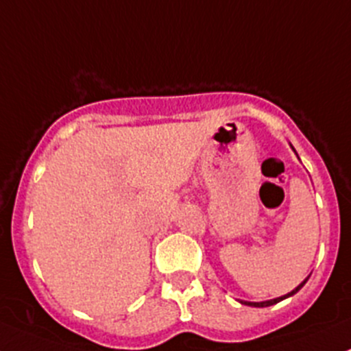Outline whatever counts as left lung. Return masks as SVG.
<instances>
[{
  "mask_svg": "<svg viewBox=\"0 0 351 351\" xmlns=\"http://www.w3.org/2000/svg\"><path fill=\"white\" fill-rule=\"evenodd\" d=\"M307 278H309V277H307ZM307 278L302 282V284L297 287V289H293L292 292L287 293V295L277 297V299H271V300H265V302H243V304H246V306H253V307H268V306H274V304L280 302V300H284V299H287V297H290V295H293V293H295V292H299V290L304 287V284H306V282H307Z\"/></svg>",
  "mask_w": 351,
  "mask_h": 351,
  "instance_id": "obj_1",
  "label": "left lung"
}]
</instances>
